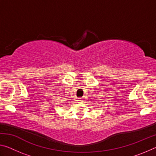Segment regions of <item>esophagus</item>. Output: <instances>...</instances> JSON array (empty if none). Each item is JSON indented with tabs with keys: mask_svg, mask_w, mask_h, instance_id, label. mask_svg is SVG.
<instances>
[{
	"mask_svg": "<svg viewBox=\"0 0 156 156\" xmlns=\"http://www.w3.org/2000/svg\"><path fill=\"white\" fill-rule=\"evenodd\" d=\"M77 101H78V102H81L82 101H83V100H82L81 98H78Z\"/></svg>",
	"mask_w": 156,
	"mask_h": 156,
	"instance_id": "obj_1",
	"label": "esophagus"
}]
</instances>
